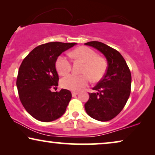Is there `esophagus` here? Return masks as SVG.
I'll list each match as a JSON object with an SVG mask.
<instances>
[{
  "mask_svg": "<svg viewBox=\"0 0 155 155\" xmlns=\"http://www.w3.org/2000/svg\"><path fill=\"white\" fill-rule=\"evenodd\" d=\"M78 92H72V96L73 97H75L76 95H78Z\"/></svg>",
  "mask_w": 155,
  "mask_h": 155,
  "instance_id": "esophagus-1",
  "label": "esophagus"
}]
</instances>
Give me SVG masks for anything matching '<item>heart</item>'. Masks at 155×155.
I'll return each instance as SVG.
<instances>
[{
	"mask_svg": "<svg viewBox=\"0 0 155 155\" xmlns=\"http://www.w3.org/2000/svg\"><path fill=\"white\" fill-rule=\"evenodd\" d=\"M75 60L84 63L82 70V75L70 74L61 80L62 87L71 91H78L87 85L90 78L92 81L97 82L102 79L107 73L108 63L102 56L97 55L92 48L81 46L75 48L71 53ZM72 63L65 56H60L56 61V68L61 75H66L71 71Z\"/></svg>",
	"mask_w": 155,
	"mask_h": 155,
	"instance_id": "1",
	"label": "heart"
}]
</instances>
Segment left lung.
<instances>
[{"mask_svg": "<svg viewBox=\"0 0 155 155\" xmlns=\"http://www.w3.org/2000/svg\"><path fill=\"white\" fill-rule=\"evenodd\" d=\"M84 44L101 51L108 63L105 75L92 89L97 92L89 93L90 98L84 104V109L90 117L99 121H108L122 111L130 96V69L117 50L96 41Z\"/></svg>", "mask_w": 155, "mask_h": 155, "instance_id": "8db88e82", "label": "left lung"}]
</instances>
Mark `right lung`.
Listing matches in <instances>:
<instances>
[{
    "label": "right lung",
    "instance_id": "1",
    "mask_svg": "<svg viewBox=\"0 0 155 155\" xmlns=\"http://www.w3.org/2000/svg\"><path fill=\"white\" fill-rule=\"evenodd\" d=\"M75 44L57 41L41 44L21 63L16 82L19 97L25 110L35 119L50 122L65 113L72 94L65 89L51 92L58 85L56 61Z\"/></svg>",
    "mask_w": 155,
    "mask_h": 155
}]
</instances>
